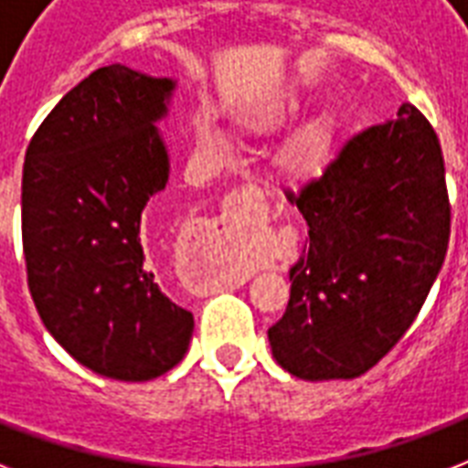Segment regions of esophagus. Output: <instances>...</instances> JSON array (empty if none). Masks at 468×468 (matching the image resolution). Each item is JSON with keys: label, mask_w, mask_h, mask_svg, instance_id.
<instances>
[{"label": "esophagus", "mask_w": 468, "mask_h": 468, "mask_svg": "<svg viewBox=\"0 0 468 468\" xmlns=\"http://www.w3.org/2000/svg\"><path fill=\"white\" fill-rule=\"evenodd\" d=\"M264 206L262 191L255 186H242L228 198L220 216L213 220H204V228L198 233V240L194 242L198 260L206 264L208 279H216V262L220 255H226L230 245H235L242 238H248L255 223V211Z\"/></svg>", "instance_id": "1"}]
</instances>
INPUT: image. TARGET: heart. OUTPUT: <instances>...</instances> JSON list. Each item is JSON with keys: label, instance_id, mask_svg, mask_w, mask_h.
<instances>
[{"label": "heart", "instance_id": "obj_1", "mask_svg": "<svg viewBox=\"0 0 468 468\" xmlns=\"http://www.w3.org/2000/svg\"><path fill=\"white\" fill-rule=\"evenodd\" d=\"M296 113H299V104H279L260 112L257 116H252L248 123L252 131H257V133H270V131H277V128H282L284 123H289ZM198 143H201L206 150H211V153H223V150H226L223 135L208 126L198 128ZM333 126H330L325 119L313 121V123H308L306 128H301L299 133L289 141L282 160H284L286 169H292L296 175H306V172L318 169L320 165H325V160L330 157V153H333Z\"/></svg>", "mask_w": 468, "mask_h": 468}]
</instances>
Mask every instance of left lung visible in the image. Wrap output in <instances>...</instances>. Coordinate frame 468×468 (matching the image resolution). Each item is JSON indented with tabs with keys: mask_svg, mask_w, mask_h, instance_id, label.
Here are the masks:
<instances>
[{
	"mask_svg": "<svg viewBox=\"0 0 468 468\" xmlns=\"http://www.w3.org/2000/svg\"><path fill=\"white\" fill-rule=\"evenodd\" d=\"M308 223L271 355L306 381L355 378L413 325L450 245L435 128L413 104L352 135L323 175L286 191Z\"/></svg>",
	"mask_w": 468,
	"mask_h": 468,
	"instance_id": "left-lung-1",
	"label": "left lung"
}]
</instances>
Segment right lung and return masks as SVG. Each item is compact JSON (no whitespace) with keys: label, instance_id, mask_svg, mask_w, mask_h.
Wrapping results in <instances>:
<instances>
[{"label":"right lung","instance_id":"1","mask_svg":"<svg viewBox=\"0 0 468 468\" xmlns=\"http://www.w3.org/2000/svg\"><path fill=\"white\" fill-rule=\"evenodd\" d=\"M175 82L106 65L33 133L21 182L26 277L43 325L77 362L150 381L182 362L194 315L162 292L143 250V208L165 189L155 121Z\"/></svg>","mask_w":468,"mask_h":468}]
</instances>
